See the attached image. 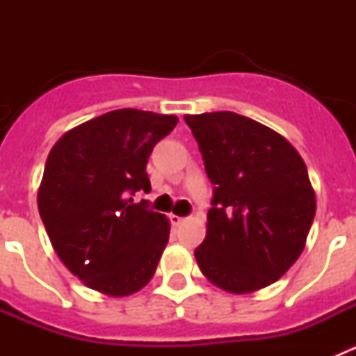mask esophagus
Instances as JSON below:
<instances>
[{
    "mask_svg": "<svg viewBox=\"0 0 356 356\" xmlns=\"http://www.w3.org/2000/svg\"><path fill=\"white\" fill-rule=\"evenodd\" d=\"M169 219H171V222L175 226H180L181 222L185 221V217H180V216H175V213H171V216H169Z\"/></svg>",
    "mask_w": 356,
    "mask_h": 356,
    "instance_id": "obj_1",
    "label": "esophagus"
}]
</instances>
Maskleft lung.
Segmentation results:
<instances>
[{
  "mask_svg": "<svg viewBox=\"0 0 356 356\" xmlns=\"http://www.w3.org/2000/svg\"><path fill=\"white\" fill-rule=\"evenodd\" d=\"M213 184L207 237L194 257L216 287L248 294L300 259L316 216L307 165L271 128L235 112L185 115Z\"/></svg>",
  "mask_w": 356,
  "mask_h": 356,
  "instance_id": "1",
  "label": "left lung"
}]
</instances>
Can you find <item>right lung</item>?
Segmentation results:
<instances>
[{"label":"right lung","mask_w":356,"mask_h":356,"mask_svg":"<svg viewBox=\"0 0 356 356\" xmlns=\"http://www.w3.org/2000/svg\"><path fill=\"white\" fill-rule=\"evenodd\" d=\"M176 122V115L112 110L65 131L49 151L40 219L58 259L87 287L122 298L155 275L169 219L130 196L151 191L147 159Z\"/></svg>","instance_id":"add662e5"}]
</instances>
